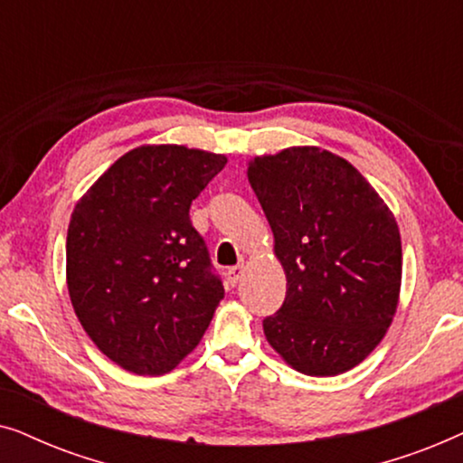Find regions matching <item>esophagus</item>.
Masks as SVG:
<instances>
[{
    "label": "esophagus",
    "mask_w": 463,
    "mask_h": 463,
    "mask_svg": "<svg viewBox=\"0 0 463 463\" xmlns=\"http://www.w3.org/2000/svg\"><path fill=\"white\" fill-rule=\"evenodd\" d=\"M244 274V268L242 265H236V268H230L227 269V282H230V287H236V284L240 282V278H242Z\"/></svg>",
    "instance_id": "1"
}]
</instances>
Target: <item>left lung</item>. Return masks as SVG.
Returning <instances> with one entry per match:
<instances>
[{
	"instance_id": "obj_1",
	"label": "left lung",
	"mask_w": 463,
	"mask_h": 463,
	"mask_svg": "<svg viewBox=\"0 0 463 463\" xmlns=\"http://www.w3.org/2000/svg\"><path fill=\"white\" fill-rule=\"evenodd\" d=\"M249 181L287 274L265 337L306 375L350 371L375 350L398 306L394 214L350 162L318 147L255 157Z\"/></svg>"
}]
</instances>
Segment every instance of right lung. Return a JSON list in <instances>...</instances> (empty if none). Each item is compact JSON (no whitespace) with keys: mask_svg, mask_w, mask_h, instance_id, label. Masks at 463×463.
<instances>
[{"mask_svg":"<svg viewBox=\"0 0 463 463\" xmlns=\"http://www.w3.org/2000/svg\"><path fill=\"white\" fill-rule=\"evenodd\" d=\"M225 164L208 151L147 145L119 157L75 206L69 297L88 337L126 371L175 369L223 299L189 208Z\"/></svg>","mask_w":463,"mask_h":463,"instance_id":"add662e5","label":"right lung"}]
</instances>
